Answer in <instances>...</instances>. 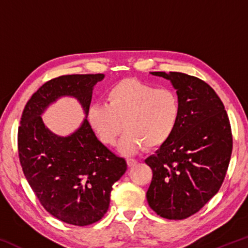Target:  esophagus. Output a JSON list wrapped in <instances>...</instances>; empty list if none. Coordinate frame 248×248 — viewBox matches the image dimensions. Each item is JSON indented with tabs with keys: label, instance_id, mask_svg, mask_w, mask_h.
Wrapping results in <instances>:
<instances>
[{
	"label": "esophagus",
	"instance_id": "34e87169",
	"mask_svg": "<svg viewBox=\"0 0 248 248\" xmlns=\"http://www.w3.org/2000/svg\"><path fill=\"white\" fill-rule=\"evenodd\" d=\"M127 163H128V165L130 167H132V166L138 164V161H137V159H134V158H127Z\"/></svg>",
	"mask_w": 248,
	"mask_h": 248
}]
</instances>
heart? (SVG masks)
Returning a JSON list of instances; mask_svg holds the SVG:
<instances>
[{"label": "heart", "instance_id": "obj_1", "mask_svg": "<svg viewBox=\"0 0 248 248\" xmlns=\"http://www.w3.org/2000/svg\"><path fill=\"white\" fill-rule=\"evenodd\" d=\"M107 104L94 105L87 118L99 140L114 145L123 129L119 151L133 154L143 149H158L174 136L182 115L178 94L157 89L136 78H125L108 91Z\"/></svg>", "mask_w": 248, "mask_h": 248}]
</instances>
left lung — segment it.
I'll return each mask as SVG.
<instances>
[{"mask_svg": "<svg viewBox=\"0 0 248 248\" xmlns=\"http://www.w3.org/2000/svg\"><path fill=\"white\" fill-rule=\"evenodd\" d=\"M170 79L182 103L174 136L145 159L153 171L146 192L159 217L183 220L195 215L219 191L232 154V131L215 90L180 72H151Z\"/></svg>", "mask_w": 248, "mask_h": 248, "instance_id": "1", "label": "left lung"}]
</instances>
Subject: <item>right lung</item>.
<instances>
[{
	"label": "right lung",
	"instance_id": "right-lung-1",
	"mask_svg": "<svg viewBox=\"0 0 248 248\" xmlns=\"http://www.w3.org/2000/svg\"><path fill=\"white\" fill-rule=\"evenodd\" d=\"M104 74H72L50 79L31 96L18 128V155L25 177L44 208L72 225H90L107 212L112 185L125 170L124 158L107 149L87 120L94 86ZM69 95L86 118L69 136H58L41 117L50 104Z\"/></svg>",
	"mask_w": 248,
	"mask_h": 248
}]
</instances>
